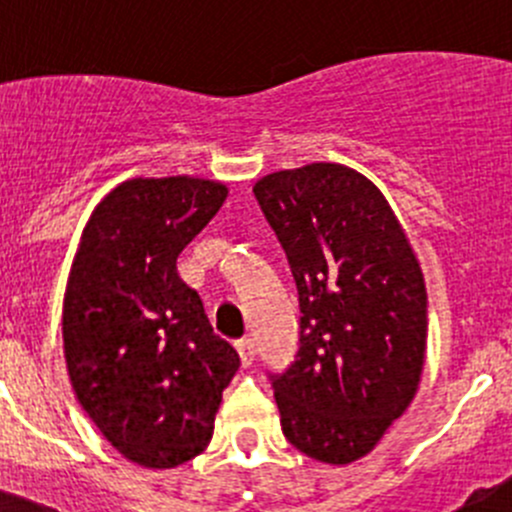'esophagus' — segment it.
<instances>
[{"instance_id":"1","label":"esophagus","mask_w":512,"mask_h":512,"mask_svg":"<svg viewBox=\"0 0 512 512\" xmlns=\"http://www.w3.org/2000/svg\"><path fill=\"white\" fill-rule=\"evenodd\" d=\"M235 347H237V354H240L242 366H250L252 361H255V342H252V339H240Z\"/></svg>"}]
</instances>
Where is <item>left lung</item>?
<instances>
[{
    "mask_svg": "<svg viewBox=\"0 0 512 512\" xmlns=\"http://www.w3.org/2000/svg\"><path fill=\"white\" fill-rule=\"evenodd\" d=\"M257 203L299 294V349L272 374L282 433L314 461L347 466L414 401L426 359V285L381 190L339 163L257 180Z\"/></svg>",
    "mask_w": 512,
    "mask_h": 512,
    "instance_id": "8db88e82",
    "label": "left lung"
}]
</instances>
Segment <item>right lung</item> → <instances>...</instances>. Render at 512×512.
Returning <instances> with one entry per match:
<instances>
[{"mask_svg":"<svg viewBox=\"0 0 512 512\" xmlns=\"http://www.w3.org/2000/svg\"><path fill=\"white\" fill-rule=\"evenodd\" d=\"M225 198L218 180H126L96 205L71 265V384L106 441L138 466L175 468L203 453L240 366L175 270Z\"/></svg>","mask_w":512,"mask_h":512,"instance_id":"obj_1","label":"right lung"}]
</instances>
